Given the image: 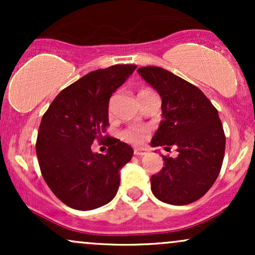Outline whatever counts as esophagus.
Returning <instances> with one entry per match:
<instances>
[{
  "mask_svg": "<svg viewBox=\"0 0 255 255\" xmlns=\"http://www.w3.org/2000/svg\"><path fill=\"white\" fill-rule=\"evenodd\" d=\"M147 153V148H134V154H135V156H145V154Z\"/></svg>",
  "mask_w": 255,
  "mask_h": 255,
  "instance_id": "obj_1",
  "label": "esophagus"
}]
</instances>
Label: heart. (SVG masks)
Instances as JSON below:
<instances>
[{
  "instance_id": "b5f03b06",
  "label": "heart",
  "mask_w": 255,
  "mask_h": 255,
  "mask_svg": "<svg viewBox=\"0 0 255 255\" xmlns=\"http://www.w3.org/2000/svg\"><path fill=\"white\" fill-rule=\"evenodd\" d=\"M148 128L144 126H133L122 131L121 137L126 142L134 145H140L145 141L147 137Z\"/></svg>"
}]
</instances>
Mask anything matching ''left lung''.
Returning a JSON list of instances; mask_svg holds the SVG:
<instances>
[{"label":"left lung","mask_w":255,"mask_h":255,"mask_svg":"<svg viewBox=\"0 0 255 255\" xmlns=\"http://www.w3.org/2000/svg\"><path fill=\"white\" fill-rule=\"evenodd\" d=\"M137 73L162 98L163 120L151 145H175L178 152L176 158L162 156L164 166L151 176L152 193L170 205L194 203L211 188L223 163L218 111L197 86L166 69L141 67Z\"/></svg>","instance_id":"obj_1"}]
</instances>
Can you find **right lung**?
<instances>
[{"instance_id":"right-lung-1","label":"right lung","mask_w":255,"mask_h":255,"mask_svg":"<svg viewBox=\"0 0 255 255\" xmlns=\"http://www.w3.org/2000/svg\"><path fill=\"white\" fill-rule=\"evenodd\" d=\"M115 64L84 75L61 91L44 114L36 152L43 178L56 197L80 211L97 209L115 198L120 170L133 148L103 135L109 126V99L135 71ZM108 137L107 155L93 154V141Z\"/></svg>"}]
</instances>
